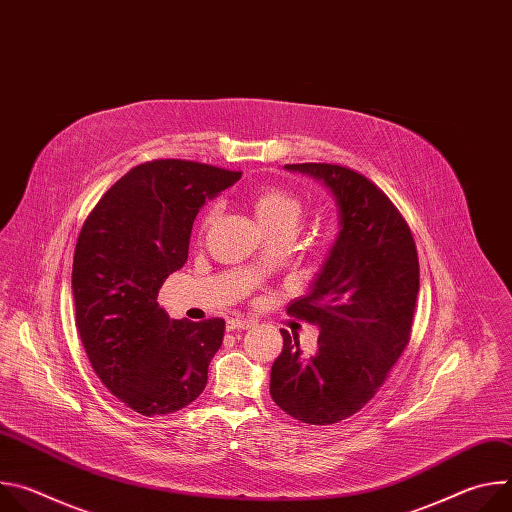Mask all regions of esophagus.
I'll use <instances>...</instances> for the list:
<instances>
[{
    "instance_id": "1",
    "label": "esophagus",
    "mask_w": 512,
    "mask_h": 512,
    "mask_svg": "<svg viewBox=\"0 0 512 512\" xmlns=\"http://www.w3.org/2000/svg\"><path fill=\"white\" fill-rule=\"evenodd\" d=\"M253 326V320H247V318H231L227 322V330L233 332V330H249Z\"/></svg>"
}]
</instances>
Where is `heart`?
Instances as JSON below:
<instances>
[{"label":"heart","instance_id":"1","mask_svg":"<svg viewBox=\"0 0 512 512\" xmlns=\"http://www.w3.org/2000/svg\"><path fill=\"white\" fill-rule=\"evenodd\" d=\"M251 210L257 218L259 227L267 233H294L306 212L304 200L283 186L277 184H263L253 190L251 194ZM216 216V208L210 206L200 218V233H204Z\"/></svg>","mask_w":512,"mask_h":512}]
</instances>
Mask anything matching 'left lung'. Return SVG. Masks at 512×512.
I'll use <instances>...</instances> for the list:
<instances>
[{
	"instance_id": "obj_1",
	"label": "left lung",
	"mask_w": 512,
	"mask_h": 512,
	"mask_svg": "<svg viewBox=\"0 0 512 512\" xmlns=\"http://www.w3.org/2000/svg\"><path fill=\"white\" fill-rule=\"evenodd\" d=\"M285 168L330 188L340 233L310 294L287 306L289 316L320 328L318 348L302 356L300 340L281 330L269 393L294 419L332 425L375 397L409 344L419 259L403 214L367 176L340 164Z\"/></svg>"
}]
</instances>
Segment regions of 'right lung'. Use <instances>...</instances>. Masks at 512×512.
<instances>
[{"mask_svg":"<svg viewBox=\"0 0 512 512\" xmlns=\"http://www.w3.org/2000/svg\"><path fill=\"white\" fill-rule=\"evenodd\" d=\"M239 178L200 162H145L103 194L81 229L72 296L85 352L101 383L145 417L192 403L223 344V318L170 320L158 291L188 259L200 206Z\"/></svg>","mask_w":512,"mask_h":512,"instance_id":"right-lung-1","label":"right lung"}]
</instances>
